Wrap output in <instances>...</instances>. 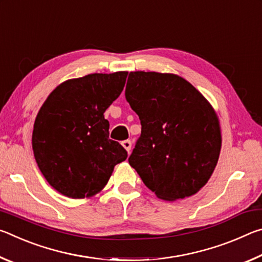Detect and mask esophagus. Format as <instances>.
Here are the masks:
<instances>
[{
  "mask_svg": "<svg viewBox=\"0 0 262 262\" xmlns=\"http://www.w3.org/2000/svg\"><path fill=\"white\" fill-rule=\"evenodd\" d=\"M122 147L125 148L128 152H129L130 150H132V142H130L129 140H126V141H123V142H122Z\"/></svg>",
  "mask_w": 262,
  "mask_h": 262,
  "instance_id": "obj_1",
  "label": "esophagus"
}]
</instances>
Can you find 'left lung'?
<instances>
[{
  "instance_id": "left-lung-1",
  "label": "left lung",
  "mask_w": 262,
  "mask_h": 262,
  "mask_svg": "<svg viewBox=\"0 0 262 262\" xmlns=\"http://www.w3.org/2000/svg\"><path fill=\"white\" fill-rule=\"evenodd\" d=\"M126 99L142 125L130 166L163 200L196 194L210 179L222 147L211 104L185 78L156 72L129 73Z\"/></svg>"
}]
</instances>
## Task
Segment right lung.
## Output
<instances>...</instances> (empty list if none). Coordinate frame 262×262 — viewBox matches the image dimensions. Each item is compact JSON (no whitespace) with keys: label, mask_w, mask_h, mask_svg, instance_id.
I'll return each instance as SVG.
<instances>
[{"label":"right lung","mask_w":262,"mask_h":262,"mask_svg":"<svg viewBox=\"0 0 262 262\" xmlns=\"http://www.w3.org/2000/svg\"><path fill=\"white\" fill-rule=\"evenodd\" d=\"M128 72L89 74L67 79L47 97L34 121L35 162L53 188L70 199L103 189L114 166L127 158L110 140L105 111L125 86Z\"/></svg>","instance_id":"right-lung-1"}]
</instances>
